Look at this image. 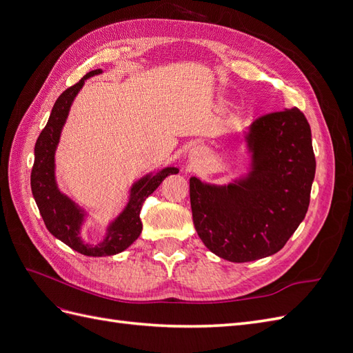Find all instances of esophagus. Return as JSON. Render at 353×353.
Listing matches in <instances>:
<instances>
[{
  "mask_svg": "<svg viewBox=\"0 0 353 353\" xmlns=\"http://www.w3.org/2000/svg\"><path fill=\"white\" fill-rule=\"evenodd\" d=\"M200 157H201V152H199L197 148H194V150H191V154H190L191 162H193V163H197Z\"/></svg>",
  "mask_w": 353,
  "mask_h": 353,
  "instance_id": "obj_1",
  "label": "esophagus"
}]
</instances>
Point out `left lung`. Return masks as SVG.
<instances>
[{"mask_svg":"<svg viewBox=\"0 0 353 353\" xmlns=\"http://www.w3.org/2000/svg\"><path fill=\"white\" fill-rule=\"evenodd\" d=\"M252 170L236 184L190 179L196 231L230 262H250L281 250L306 215L315 176L311 126L299 109L256 119L245 137Z\"/></svg>","mask_w":353,"mask_h":353,"instance_id":"8db88e82","label":"left lung"}]
</instances>
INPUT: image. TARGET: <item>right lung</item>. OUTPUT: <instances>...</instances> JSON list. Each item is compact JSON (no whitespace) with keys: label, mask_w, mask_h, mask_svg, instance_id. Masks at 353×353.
Masks as SVG:
<instances>
[{"label":"right lung","mask_w":353,"mask_h":353,"mask_svg":"<svg viewBox=\"0 0 353 353\" xmlns=\"http://www.w3.org/2000/svg\"><path fill=\"white\" fill-rule=\"evenodd\" d=\"M99 73H101V69L91 70L78 83L72 85L60 94V97L52 105L46 128L41 131L37 140L35 162L30 174L32 194H34L47 230L56 239L68 244L70 249L85 256H112L130 248L140 237L143 230V222L140 219L143 203L168 175L178 174L176 168H166L156 175H147L138 181L131 188V197L125 210L108 228L105 239L99 244H85L81 240L79 231L83 221V212L69 197L61 194L57 188L54 176V153L73 99L82 88L85 79Z\"/></svg>","instance_id":"1"}]
</instances>
